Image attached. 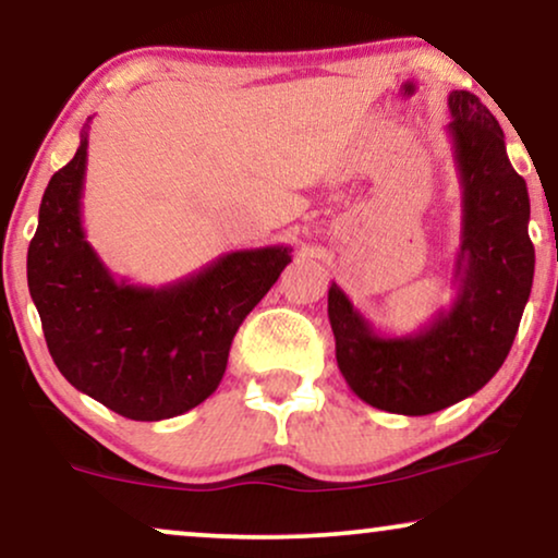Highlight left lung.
<instances>
[{
    "label": "left lung",
    "mask_w": 558,
    "mask_h": 558,
    "mask_svg": "<svg viewBox=\"0 0 558 558\" xmlns=\"http://www.w3.org/2000/svg\"><path fill=\"white\" fill-rule=\"evenodd\" d=\"M462 185L457 296L414 335H378L348 294L327 292L335 357L357 399L391 414L424 416L477 393L513 345L533 284L525 180L510 165L498 119L470 90L447 98Z\"/></svg>",
    "instance_id": "1"
}]
</instances>
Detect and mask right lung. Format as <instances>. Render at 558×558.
I'll return each mask as SVG.
<instances>
[{"instance_id":"obj_1","label":"right lung","mask_w":558,"mask_h":558,"mask_svg":"<svg viewBox=\"0 0 558 558\" xmlns=\"http://www.w3.org/2000/svg\"><path fill=\"white\" fill-rule=\"evenodd\" d=\"M88 132L52 174L27 248V287L48 350L71 386L134 422L195 409L226 373L233 335L264 300L289 246L223 254L165 287L117 279L86 241L81 220Z\"/></svg>"}]
</instances>
